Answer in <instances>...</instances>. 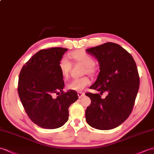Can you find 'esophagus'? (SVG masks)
<instances>
[{"label": "esophagus", "mask_w": 154, "mask_h": 154, "mask_svg": "<svg viewBox=\"0 0 154 154\" xmlns=\"http://www.w3.org/2000/svg\"><path fill=\"white\" fill-rule=\"evenodd\" d=\"M77 94H78V96H79V98H82V97H83V96H85L84 92H77Z\"/></svg>", "instance_id": "34e87169"}]
</instances>
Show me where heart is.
Here are the masks:
<instances>
[{
  "mask_svg": "<svg viewBox=\"0 0 154 154\" xmlns=\"http://www.w3.org/2000/svg\"><path fill=\"white\" fill-rule=\"evenodd\" d=\"M69 55L71 58L73 59L75 62L81 63V64H83V66H85V73L92 74L94 72V60L93 58H92L91 55L88 54L87 52H85L83 51H78L71 52ZM71 62L68 60V59L66 58V57H63V58L60 60L59 67L63 77L66 78L68 77L71 69ZM90 83L91 81L89 80V79L84 77L72 79L67 83V88L71 91H82Z\"/></svg>",
  "mask_w": 154,
  "mask_h": 154,
  "instance_id": "heart-1",
  "label": "heart"
}]
</instances>
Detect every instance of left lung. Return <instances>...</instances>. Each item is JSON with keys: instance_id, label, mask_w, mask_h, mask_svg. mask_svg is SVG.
<instances>
[{"instance_id": "left-lung-1", "label": "left lung", "mask_w": 154, "mask_h": 154, "mask_svg": "<svg viewBox=\"0 0 154 154\" xmlns=\"http://www.w3.org/2000/svg\"><path fill=\"white\" fill-rule=\"evenodd\" d=\"M98 60L100 72L90 88L108 92L103 99L99 94L88 92L91 100L85 117L91 127L109 130L119 126L129 116L138 91L140 79L134 60L126 50L113 42L86 49Z\"/></svg>"}]
</instances>
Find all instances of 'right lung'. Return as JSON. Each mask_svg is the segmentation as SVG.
I'll return each instance as SVG.
<instances>
[{
    "label": "right lung",
    "mask_w": 154,
    "mask_h": 154,
    "mask_svg": "<svg viewBox=\"0 0 154 154\" xmlns=\"http://www.w3.org/2000/svg\"><path fill=\"white\" fill-rule=\"evenodd\" d=\"M67 51L60 47L41 50L20 71L17 87L20 100L31 120L42 128L63 126L68 120L69 107L78 99L76 91H63L59 62ZM55 94L58 96L53 98Z\"/></svg>",
    "instance_id": "obj_1"
}]
</instances>
